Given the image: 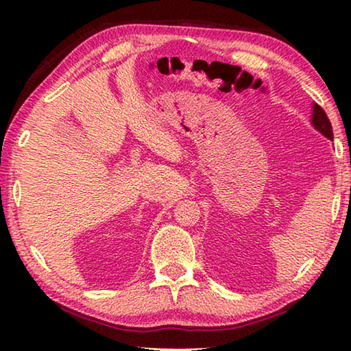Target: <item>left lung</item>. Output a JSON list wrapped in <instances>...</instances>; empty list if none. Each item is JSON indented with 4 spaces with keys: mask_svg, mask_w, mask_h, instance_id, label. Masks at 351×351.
I'll list each match as a JSON object with an SVG mask.
<instances>
[{
    "mask_svg": "<svg viewBox=\"0 0 351 351\" xmlns=\"http://www.w3.org/2000/svg\"><path fill=\"white\" fill-rule=\"evenodd\" d=\"M311 125L317 130L320 134L325 138L332 139V128L330 123V119L326 117L325 111L320 108L317 104H313V114H311Z\"/></svg>",
    "mask_w": 351,
    "mask_h": 351,
    "instance_id": "1",
    "label": "left lung"
}]
</instances>
